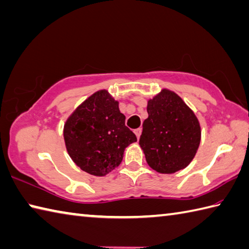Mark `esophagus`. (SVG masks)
<instances>
[{"label":"esophagus","mask_w":249,"mask_h":249,"mask_svg":"<svg viewBox=\"0 0 249 249\" xmlns=\"http://www.w3.org/2000/svg\"><path fill=\"white\" fill-rule=\"evenodd\" d=\"M134 133H135V135H136V137L139 139L140 135H142V128H137V129H135V130H134Z\"/></svg>","instance_id":"34e87169"}]
</instances>
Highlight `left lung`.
I'll use <instances>...</instances> for the list:
<instances>
[{"mask_svg":"<svg viewBox=\"0 0 249 249\" xmlns=\"http://www.w3.org/2000/svg\"><path fill=\"white\" fill-rule=\"evenodd\" d=\"M139 144L151 169L171 174L191 163L200 143V126L178 94L162 90L148 101Z\"/></svg>","mask_w":249,"mask_h":249,"instance_id":"8db88e82","label":"left lung"}]
</instances>
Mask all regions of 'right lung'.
<instances>
[{
    "label": "right lung",
    "mask_w": 249,
    "mask_h": 249,
    "mask_svg": "<svg viewBox=\"0 0 249 249\" xmlns=\"http://www.w3.org/2000/svg\"><path fill=\"white\" fill-rule=\"evenodd\" d=\"M64 140L76 165L91 175L105 176L121 164L125 148L137 138L125 126L119 102L100 90L66 121Z\"/></svg>",
    "instance_id": "1"
}]
</instances>
